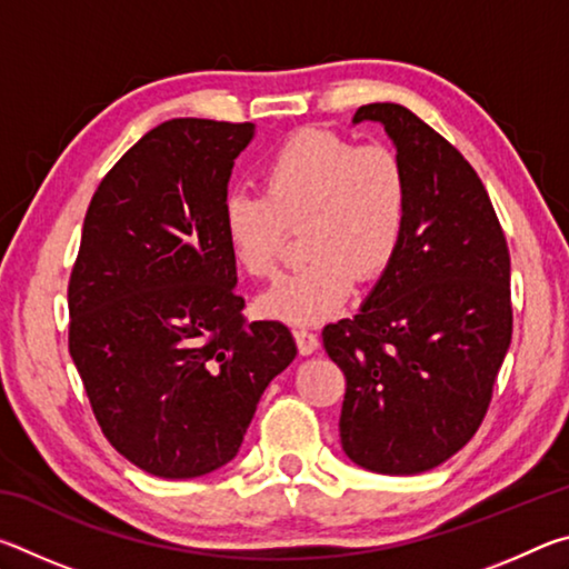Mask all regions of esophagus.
<instances>
[{"mask_svg": "<svg viewBox=\"0 0 569 569\" xmlns=\"http://www.w3.org/2000/svg\"><path fill=\"white\" fill-rule=\"evenodd\" d=\"M293 339H296V346H298V351H301V356H311L316 349H319V336L306 331V329L293 331Z\"/></svg>", "mask_w": 569, "mask_h": 569, "instance_id": "1", "label": "esophagus"}]
</instances>
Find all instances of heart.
Listing matches in <instances>:
<instances>
[{"label": "heart", "instance_id": "obj_1", "mask_svg": "<svg viewBox=\"0 0 569 569\" xmlns=\"http://www.w3.org/2000/svg\"><path fill=\"white\" fill-rule=\"evenodd\" d=\"M263 196L230 190L223 233L238 266L271 278L288 230H301L311 258L258 298L268 319L313 326L349 303L356 281H377L397 258L409 210V180L397 150L356 146L333 130L288 138L263 166Z\"/></svg>", "mask_w": 569, "mask_h": 569}]
</instances>
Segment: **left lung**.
<instances>
[{"instance_id":"1","label":"left lung","mask_w":569,"mask_h":569,"mask_svg":"<svg viewBox=\"0 0 569 569\" xmlns=\"http://www.w3.org/2000/svg\"><path fill=\"white\" fill-rule=\"evenodd\" d=\"M379 122L409 180L397 258L353 319L323 329L346 377L341 447L377 475H421L455 457L485 419L512 341L509 250L475 168L393 102L356 110Z\"/></svg>"}]
</instances>
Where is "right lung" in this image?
Listing matches in <instances>:
<instances>
[{
    "label": "right lung",
    "mask_w": 569,
    "mask_h": 569,
    "mask_svg": "<svg viewBox=\"0 0 569 569\" xmlns=\"http://www.w3.org/2000/svg\"><path fill=\"white\" fill-rule=\"evenodd\" d=\"M253 122L176 118L92 196L70 278V356L102 435L148 475L192 479L238 455L263 391L296 359L278 321H243L223 233Z\"/></svg>",
    "instance_id": "add662e5"
}]
</instances>
